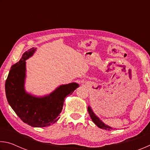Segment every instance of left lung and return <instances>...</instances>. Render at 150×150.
I'll return each mask as SVG.
<instances>
[{
	"label": "left lung",
	"instance_id": "obj_1",
	"mask_svg": "<svg viewBox=\"0 0 150 150\" xmlns=\"http://www.w3.org/2000/svg\"><path fill=\"white\" fill-rule=\"evenodd\" d=\"M88 114L90 115V116L91 119H92L93 122L98 127V128L104 129V130H110L111 129H112V128H111V127L106 125L105 123H103V122L98 118V117H97V116L95 115V113L93 112L92 109H91L90 106H88Z\"/></svg>",
	"mask_w": 150,
	"mask_h": 150
}]
</instances>
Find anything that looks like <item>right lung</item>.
<instances>
[{
    "mask_svg": "<svg viewBox=\"0 0 150 150\" xmlns=\"http://www.w3.org/2000/svg\"><path fill=\"white\" fill-rule=\"evenodd\" d=\"M35 51V48L32 47L24 53L19 62L12 66L5 83V92L9 105L24 123L32 127H45L58 120L65 98L71 95L79 85H62L43 97L27 93L24 89L26 60Z\"/></svg>",
    "mask_w": 150,
    "mask_h": 150,
    "instance_id": "add662e5",
    "label": "right lung"
}]
</instances>
